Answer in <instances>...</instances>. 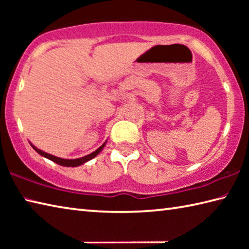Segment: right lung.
<instances>
[{"label": "right lung", "instance_id": "1", "mask_svg": "<svg viewBox=\"0 0 249 249\" xmlns=\"http://www.w3.org/2000/svg\"><path fill=\"white\" fill-rule=\"evenodd\" d=\"M107 141H105L102 145H101L98 149H96L95 151H93V153H91L89 155L84 156V157H81V158H77V159H65V158H60V157H57V156H53V155H50L48 153H45V151L40 150L39 148H37L36 146H34L31 142H29V144H31V146L33 147L34 149H35L37 153H38L40 156H43V157L47 158L49 160H52V161L58 163V165L60 166H64V167H79L83 165V163H86L89 161V160L93 159L94 157H96L101 151H102V149L104 148L105 144H107Z\"/></svg>", "mask_w": 249, "mask_h": 249}]
</instances>
